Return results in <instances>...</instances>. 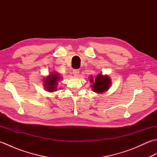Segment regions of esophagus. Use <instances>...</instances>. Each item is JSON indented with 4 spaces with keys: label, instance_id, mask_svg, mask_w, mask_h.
Masks as SVG:
<instances>
[{
    "label": "esophagus",
    "instance_id": "obj_1",
    "mask_svg": "<svg viewBox=\"0 0 157 157\" xmlns=\"http://www.w3.org/2000/svg\"><path fill=\"white\" fill-rule=\"evenodd\" d=\"M79 70H78V69L73 70V74L75 77H78L79 75Z\"/></svg>",
    "mask_w": 157,
    "mask_h": 157
}]
</instances>
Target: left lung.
Segmentation results:
<instances>
[{"label": "left lung", "mask_w": 157, "mask_h": 157, "mask_svg": "<svg viewBox=\"0 0 157 157\" xmlns=\"http://www.w3.org/2000/svg\"><path fill=\"white\" fill-rule=\"evenodd\" d=\"M90 81L93 83L92 84V91L98 94H102L106 92L111 86V79L110 77L108 75H102V73H98L94 80L91 75Z\"/></svg>", "instance_id": "1"}]
</instances>
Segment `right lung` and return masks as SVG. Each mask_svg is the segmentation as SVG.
Wrapping results in <instances>:
<instances>
[{
    "instance_id": "right-lung-1",
    "label": "right lung",
    "mask_w": 157,
    "mask_h": 157,
    "mask_svg": "<svg viewBox=\"0 0 157 157\" xmlns=\"http://www.w3.org/2000/svg\"><path fill=\"white\" fill-rule=\"evenodd\" d=\"M61 76L57 72H52L44 79V86L46 91L49 92L57 90L58 82L61 80Z\"/></svg>"
}]
</instances>
